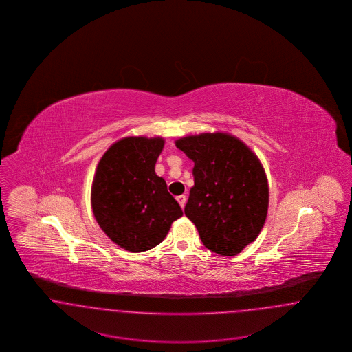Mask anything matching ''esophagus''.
<instances>
[{"label":"esophagus","instance_id":"esophagus-1","mask_svg":"<svg viewBox=\"0 0 352 352\" xmlns=\"http://www.w3.org/2000/svg\"><path fill=\"white\" fill-rule=\"evenodd\" d=\"M177 201H178V203L181 204V207L184 208V204H186V201H187V198H186V195H179V197H177Z\"/></svg>","mask_w":352,"mask_h":352}]
</instances>
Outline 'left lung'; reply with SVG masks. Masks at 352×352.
Masks as SVG:
<instances>
[{
	"mask_svg": "<svg viewBox=\"0 0 352 352\" xmlns=\"http://www.w3.org/2000/svg\"><path fill=\"white\" fill-rule=\"evenodd\" d=\"M175 146L194 161L186 217L210 251L239 254L257 239L268 214V178L258 157L224 132L186 135Z\"/></svg>",
	"mask_w": 352,
	"mask_h": 352,
	"instance_id": "8db88e82",
	"label": "left lung"
}]
</instances>
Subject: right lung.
<instances>
[{
    "label": "right lung",
    "instance_id": "add662e5",
    "mask_svg": "<svg viewBox=\"0 0 352 352\" xmlns=\"http://www.w3.org/2000/svg\"><path fill=\"white\" fill-rule=\"evenodd\" d=\"M165 146L162 137L129 135L112 144L101 157L92 181V212L107 234L126 251L158 245L184 211L155 174Z\"/></svg>",
    "mask_w": 352,
    "mask_h": 352
}]
</instances>
